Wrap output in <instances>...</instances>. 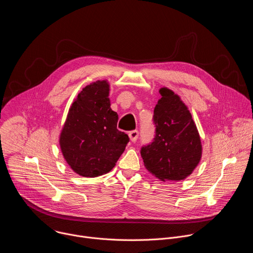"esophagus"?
Masks as SVG:
<instances>
[{
    "instance_id": "1",
    "label": "esophagus",
    "mask_w": 253,
    "mask_h": 253,
    "mask_svg": "<svg viewBox=\"0 0 253 253\" xmlns=\"http://www.w3.org/2000/svg\"><path fill=\"white\" fill-rule=\"evenodd\" d=\"M128 135H129V138L132 142H136L138 137H139V132H138V130H133V131L129 132Z\"/></svg>"
}]
</instances>
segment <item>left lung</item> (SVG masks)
<instances>
[{
	"instance_id": "obj_1",
	"label": "left lung",
	"mask_w": 253,
	"mask_h": 253,
	"mask_svg": "<svg viewBox=\"0 0 253 253\" xmlns=\"http://www.w3.org/2000/svg\"><path fill=\"white\" fill-rule=\"evenodd\" d=\"M159 93L153 115L155 136L140 152L144 165L158 179L179 181L189 176L201 159L200 136L180 97L167 88Z\"/></svg>"
}]
</instances>
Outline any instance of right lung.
I'll return each instance as SVG.
<instances>
[{"label":"right lung","instance_id":"1","mask_svg":"<svg viewBox=\"0 0 253 253\" xmlns=\"http://www.w3.org/2000/svg\"><path fill=\"white\" fill-rule=\"evenodd\" d=\"M109 84L92 83L78 94L60 135V147L69 166L84 177L113 169L129 137L117 129L118 114L110 107Z\"/></svg>","mask_w":253,"mask_h":253}]
</instances>
